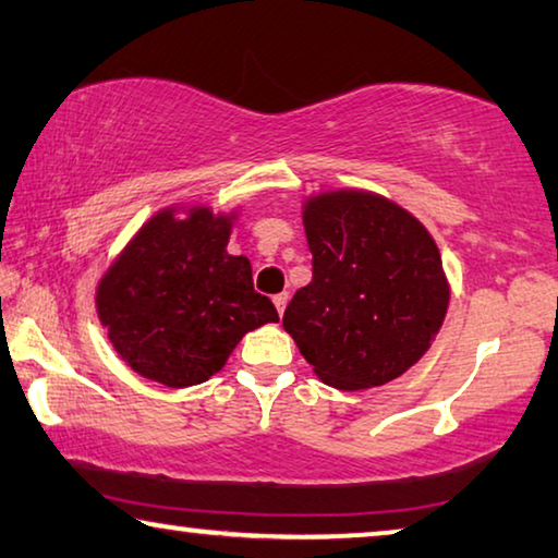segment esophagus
<instances>
[{
  "label": "esophagus",
  "mask_w": 558,
  "mask_h": 558,
  "mask_svg": "<svg viewBox=\"0 0 558 558\" xmlns=\"http://www.w3.org/2000/svg\"><path fill=\"white\" fill-rule=\"evenodd\" d=\"M288 300H290V293H278V295H272V303H276V307H278V313H280V315H282V311H286Z\"/></svg>",
  "instance_id": "obj_1"
}]
</instances>
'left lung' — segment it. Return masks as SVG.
<instances>
[{
	"instance_id": "1",
	"label": "left lung",
	"mask_w": 558,
	"mask_h": 558,
	"mask_svg": "<svg viewBox=\"0 0 558 558\" xmlns=\"http://www.w3.org/2000/svg\"><path fill=\"white\" fill-rule=\"evenodd\" d=\"M313 280L282 315L325 385L365 390L400 377L439 332L449 288L432 235L375 193H323L305 206Z\"/></svg>"
}]
</instances>
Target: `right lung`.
<instances>
[{
	"label": "right lung",
	"mask_w": 558,
	"mask_h": 558,
	"mask_svg": "<svg viewBox=\"0 0 558 558\" xmlns=\"http://www.w3.org/2000/svg\"><path fill=\"white\" fill-rule=\"evenodd\" d=\"M231 220L196 208L173 210L141 228L96 290L101 325L138 375L166 387L206 383L238 340L278 323L268 298L255 293L251 260L228 255Z\"/></svg>",
	"instance_id": "add662e5"
}]
</instances>
